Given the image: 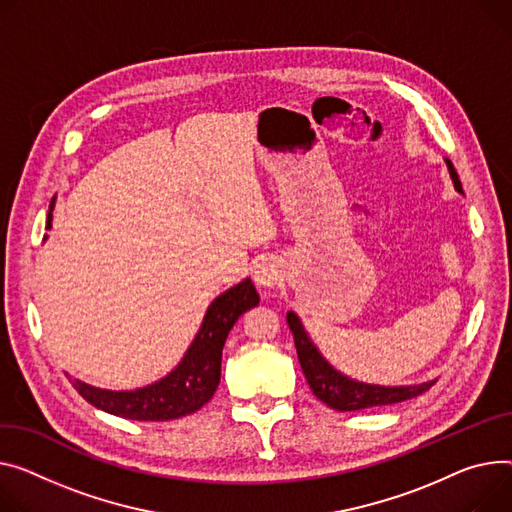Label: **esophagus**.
<instances>
[{
  "label": "esophagus",
  "mask_w": 512,
  "mask_h": 512,
  "mask_svg": "<svg viewBox=\"0 0 512 512\" xmlns=\"http://www.w3.org/2000/svg\"><path fill=\"white\" fill-rule=\"evenodd\" d=\"M255 282L263 288H274L280 280V271L274 261H263L255 267Z\"/></svg>",
  "instance_id": "34e87169"
}]
</instances>
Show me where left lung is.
<instances>
[{
  "label": "left lung",
  "instance_id": "obj_1",
  "mask_svg": "<svg viewBox=\"0 0 512 512\" xmlns=\"http://www.w3.org/2000/svg\"><path fill=\"white\" fill-rule=\"evenodd\" d=\"M449 173L453 179V185L459 193H463L461 181L455 166L451 160H447ZM290 331L294 335V344L298 352V362L302 366V372L306 377V383L313 389L317 399L327 403L337 412H356L366 410V407H379V405H393L405 399H412L428 391L434 381L422 383V385H407V387H381V385H368L354 381L346 374L337 372L317 350V346L311 342V337L306 335L300 319L296 313L286 315Z\"/></svg>",
  "mask_w": 512,
  "mask_h": 512
}]
</instances>
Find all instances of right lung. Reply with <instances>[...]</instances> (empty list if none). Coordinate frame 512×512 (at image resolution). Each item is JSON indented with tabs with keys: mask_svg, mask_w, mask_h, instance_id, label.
Masks as SVG:
<instances>
[{
	"mask_svg": "<svg viewBox=\"0 0 512 512\" xmlns=\"http://www.w3.org/2000/svg\"><path fill=\"white\" fill-rule=\"evenodd\" d=\"M51 201L47 228H51ZM259 304V294L247 278L220 294L203 317V323L183 360L164 379L135 391H107L70 379L74 389L98 410L140 422L177 420L206 405L220 383L222 348L236 319Z\"/></svg>",
	"mask_w": 512,
	"mask_h": 512,
	"instance_id": "obj_1",
	"label": "right lung"
}]
</instances>
